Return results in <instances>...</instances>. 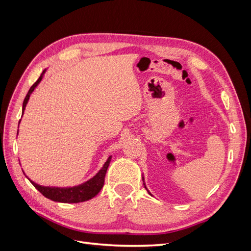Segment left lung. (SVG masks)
Returning <instances> with one entry per match:
<instances>
[{"label": "left lung", "instance_id": "obj_1", "mask_svg": "<svg viewBox=\"0 0 251 251\" xmlns=\"http://www.w3.org/2000/svg\"><path fill=\"white\" fill-rule=\"evenodd\" d=\"M142 181H143V185H144V187H146V189H147V191H148V188H147V185H146V183H144V178H143V175H142ZM148 193L151 195V196H153V195H151L149 191H148Z\"/></svg>", "mask_w": 251, "mask_h": 251}]
</instances>
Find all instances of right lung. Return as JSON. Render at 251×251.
Instances as JSON below:
<instances>
[{
  "mask_svg": "<svg viewBox=\"0 0 251 251\" xmlns=\"http://www.w3.org/2000/svg\"><path fill=\"white\" fill-rule=\"evenodd\" d=\"M47 72V69H45L41 76L39 77L32 87L29 89L28 93L25 97L24 102H23V110H22V116L24 115V112L26 109V105L28 103V100L30 98V95L32 94V92L34 91V89L39 86V83L42 81L45 73ZM22 119V118H21ZM21 123V120H20ZM19 123V126H20ZM19 134V131H18ZM112 156H110L108 158V160L104 162V164L102 165V168L97 172V174H95L94 176L87 180L83 183H80L78 185L75 186H44V185H40L35 183L34 181H32L31 179H29V177H27V175L25 174V172L23 171L25 176L27 177V179L31 182L32 185L39 191L43 196L46 197V198L54 201V202H60V203H79V202H85L88 201L90 199L94 198V197L100 192V189L103 186L104 183V177H105V173H107V170L110 165Z\"/></svg>",
  "mask_w": 251,
  "mask_h": 251,
  "instance_id": "right-lung-1",
  "label": "right lung"
}]
</instances>
